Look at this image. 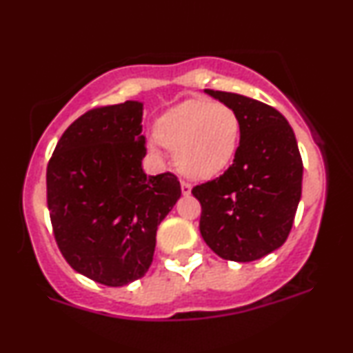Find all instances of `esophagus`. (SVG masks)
I'll use <instances>...</instances> for the list:
<instances>
[{
    "label": "esophagus",
    "mask_w": 353,
    "mask_h": 353,
    "mask_svg": "<svg viewBox=\"0 0 353 353\" xmlns=\"http://www.w3.org/2000/svg\"><path fill=\"white\" fill-rule=\"evenodd\" d=\"M181 189H182V194H184V196H189L190 189H192V185H190L188 181H182L181 182Z\"/></svg>",
    "instance_id": "1"
}]
</instances>
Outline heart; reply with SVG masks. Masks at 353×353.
Returning <instances> with one entry per match:
<instances>
[{
	"instance_id": "obj_1",
	"label": "heart",
	"mask_w": 353,
	"mask_h": 353,
	"mask_svg": "<svg viewBox=\"0 0 353 353\" xmlns=\"http://www.w3.org/2000/svg\"><path fill=\"white\" fill-rule=\"evenodd\" d=\"M156 137L176 152V164L190 179H210L232 163L241 137V121L224 103L184 101L157 121ZM152 152H159L157 143Z\"/></svg>"
}]
</instances>
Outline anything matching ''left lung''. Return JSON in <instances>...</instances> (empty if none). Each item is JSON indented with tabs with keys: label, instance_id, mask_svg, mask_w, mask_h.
I'll list each match as a JSON object with an SVG mask.
<instances>
[{
	"label": "left lung",
	"instance_id": "left-lung-1",
	"mask_svg": "<svg viewBox=\"0 0 353 353\" xmlns=\"http://www.w3.org/2000/svg\"><path fill=\"white\" fill-rule=\"evenodd\" d=\"M241 121L234 163L221 177L192 189L201 202V236L219 257L252 262L289 237L302 196V157L277 109L234 92L205 89Z\"/></svg>",
	"mask_w": 353,
	"mask_h": 353
}]
</instances>
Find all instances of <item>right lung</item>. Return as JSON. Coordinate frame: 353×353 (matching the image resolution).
I'll use <instances>...</instances> for the list:
<instances>
[{"mask_svg": "<svg viewBox=\"0 0 353 353\" xmlns=\"http://www.w3.org/2000/svg\"><path fill=\"white\" fill-rule=\"evenodd\" d=\"M143 103L91 109L64 131L46 171L48 209L61 254L109 287L148 272L157 225L181 197L171 172L145 176Z\"/></svg>", "mask_w": 353, "mask_h": 353, "instance_id": "1", "label": "right lung"}]
</instances>
